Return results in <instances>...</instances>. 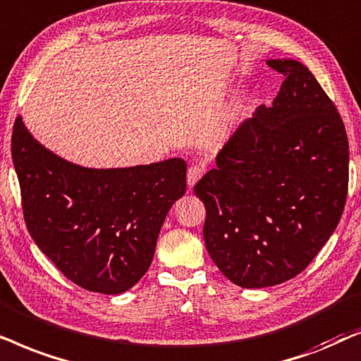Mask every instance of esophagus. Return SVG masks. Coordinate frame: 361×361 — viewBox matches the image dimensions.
<instances>
[{"label": "esophagus", "mask_w": 361, "mask_h": 361, "mask_svg": "<svg viewBox=\"0 0 361 361\" xmlns=\"http://www.w3.org/2000/svg\"><path fill=\"white\" fill-rule=\"evenodd\" d=\"M206 168L203 165H191L188 168V173H186V181H188V186L196 185V181L200 180L201 176L204 175Z\"/></svg>", "instance_id": "1"}]
</instances>
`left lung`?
Instances as JSON below:
<instances>
[{
	"mask_svg": "<svg viewBox=\"0 0 361 361\" xmlns=\"http://www.w3.org/2000/svg\"><path fill=\"white\" fill-rule=\"evenodd\" d=\"M267 64L286 77L272 107H259L195 185L206 249L246 289L304 271L337 228L348 193V137L335 104L302 62Z\"/></svg>",
	"mask_w": 361,
	"mask_h": 361,
	"instance_id": "8db88e82",
	"label": "left lung"
}]
</instances>
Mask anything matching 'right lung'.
Returning a JSON list of instances; mask_svg holds the SVG:
<instances>
[{
  "instance_id": "obj_1",
  "label": "right lung",
  "mask_w": 361,
  "mask_h": 361,
  "mask_svg": "<svg viewBox=\"0 0 361 361\" xmlns=\"http://www.w3.org/2000/svg\"><path fill=\"white\" fill-rule=\"evenodd\" d=\"M26 228L79 287L120 294L143 277L168 209L186 190L181 158L114 170L72 165L37 143L16 117L11 135Z\"/></svg>"
}]
</instances>
